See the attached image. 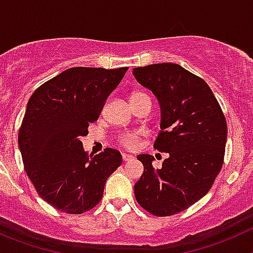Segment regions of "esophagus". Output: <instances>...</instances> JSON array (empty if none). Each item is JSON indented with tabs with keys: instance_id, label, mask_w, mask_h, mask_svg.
Here are the masks:
<instances>
[{
	"instance_id": "34e87169",
	"label": "esophagus",
	"mask_w": 253,
	"mask_h": 253,
	"mask_svg": "<svg viewBox=\"0 0 253 253\" xmlns=\"http://www.w3.org/2000/svg\"><path fill=\"white\" fill-rule=\"evenodd\" d=\"M122 158H123V160H124V161H129V160H131V159H134V156L124 153V154H122Z\"/></svg>"
}]
</instances>
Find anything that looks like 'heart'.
I'll list each match as a JSON object with an SVG mask.
<instances>
[{
  "label": "heart",
  "mask_w": 253,
  "mask_h": 253,
  "mask_svg": "<svg viewBox=\"0 0 253 253\" xmlns=\"http://www.w3.org/2000/svg\"><path fill=\"white\" fill-rule=\"evenodd\" d=\"M140 95H148V94H145L144 92H135L131 98L140 97ZM139 135H140L139 131H124V133L119 134V136H118V141H119L124 148L134 149L139 140Z\"/></svg>",
  "instance_id": "b5f03b06"
}]
</instances>
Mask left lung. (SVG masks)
Listing matches in <instances>:
<instances>
[{"instance_id": "left-lung-1", "label": "left lung", "mask_w": 253, "mask_h": 253, "mask_svg": "<svg viewBox=\"0 0 253 253\" xmlns=\"http://www.w3.org/2000/svg\"><path fill=\"white\" fill-rule=\"evenodd\" d=\"M133 74L160 103L154 149L169 153L156 170L153 156L138 155L144 172L134 186L135 199L154 216L176 215L212 187L225 158L226 118L208 83L179 64L138 67Z\"/></svg>"}]
</instances>
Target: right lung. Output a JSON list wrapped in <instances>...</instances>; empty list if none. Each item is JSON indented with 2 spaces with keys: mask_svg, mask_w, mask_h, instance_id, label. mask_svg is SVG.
I'll return each mask as SVG.
<instances>
[{
  "mask_svg": "<svg viewBox=\"0 0 253 253\" xmlns=\"http://www.w3.org/2000/svg\"><path fill=\"white\" fill-rule=\"evenodd\" d=\"M128 67H74L38 86L18 131L23 167L37 194L57 210L79 215L102 200L108 177L122 165L112 148L92 156L81 139L98 120Z\"/></svg>",
  "mask_w": 253,
  "mask_h": 253,
  "instance_id": "add662e5",
  "label": "right lung"
}]
</instances>
